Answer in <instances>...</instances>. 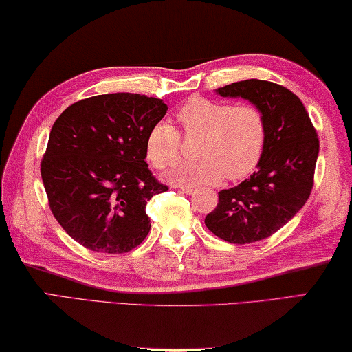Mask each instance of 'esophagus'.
<instances>
[{"mask_svg":"<svg viewBox=\"0 0 352 352\" xmlns=\"http://www.w3.org/2000/svg\"><path fill=\"white\" fill-rule=\"evenodd\" d=\"M175 187L179 188L181 192H182V193H186V195L193 193V187H190V186H175Z\"/></svg>","mask_w":352,"mask_h":352,"instance_id":"obj_1","label":"esophagus"}]
</instances>
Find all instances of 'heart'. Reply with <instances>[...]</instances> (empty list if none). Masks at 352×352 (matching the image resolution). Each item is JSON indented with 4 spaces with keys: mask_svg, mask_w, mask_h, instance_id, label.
I'll return each mask as SVG.
<instances>
[{
    "mask_svg": "<svg viewBox=\"0 0 352 352\" xmlns=\"http://www.w3.org/2000/svg\"><path fill=\"white\" fill-rule=\"evenodd\" d=\"M176 118L186 137H201L197 162H182L170 179L186 186L217 184L224 176L239 181L261 162L267 145V122L254 104H234L192 96L177 109ZM146 155L154 168L166 170L181 155V134L170 123L154 124L146 137Z\"/></svg>",
    "mask_w": 352,
    "mask_h": 352,
    "instance_id": "heart-1",
    "label": "heart"
}]
</instances>
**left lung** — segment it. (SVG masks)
Returning a JSON list of instances; mask_svg holds the SVG:
<instances>
[{
	"label": "left lung",
	"instance_id": "obj_1",
	"mask_svg": "<svg viewBox=\"0 0 352 352\" xmlns=\"http://www.w3.org/2000/svg\"><path fill=\"white\" fill-rule=\"evenodd\" d=\"M217 94L251 101L267 122V145L257 171L237 187L221 190L217 207L204 220L224 241L252 243L278 232L306 204L320 140L301 100L279 84L246 79Z\"/></svg>",
	"mask_w": 352,
	"mask_h": 352
}]
</instances>
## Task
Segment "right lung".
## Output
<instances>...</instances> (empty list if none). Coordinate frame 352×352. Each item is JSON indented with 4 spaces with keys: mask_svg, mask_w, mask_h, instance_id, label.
<instances>
[{
    "mask_svg": "<svg viewBox=\"0 0 352 352\" xmlns=\"http://www.w3.org/2000/svg\"><path fill=\"white\" fill-rule=\"evenodd\" d=\"M166 111L159 98L109 94L54 122L40 166L45 192L62 229L87 250L123 254L146 239V203L168 190L145 162L146 137Z\"/></svg>",
    "mask_w": 352,
    "mask_h": 352,
    "instance_id": "1",
    "label": "right lung"
}]
</instances>
